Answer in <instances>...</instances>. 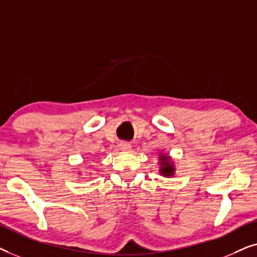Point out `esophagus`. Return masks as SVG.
<instances>
[{"label":"esophagus","instance_id":"34e87169","mask_svg":"<svg viewBox=\"0 0 257 257\" xmlns=\"http://www.w3.org/2000/svg\"><path fill=\"white\" fill-rule=\"evenodd\" d=\"M119 149L121 151H124V152H128V151H131V145H130L128 143H120L119 144Z\"/></svg>","mask_w":257,"mask_h":257}]
</instances>
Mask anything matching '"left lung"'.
<instances>
[{"instance_id": "8db88e82", "label": "left lung", "mask_w": 257, "mask_h": 257, "mask_svg": "<svg viewBox=\"0 0 257 257\" xmlns=\"http://www.w3.org/2000/svg\"><path fill=\"white\" fill-rule=\"evenodd\" d=\"M160 158V172L163 175H166V177H171V175L174 174V167L172 166V164L168 160V157L161 154Z\"/></svg>"}]
</instances>
